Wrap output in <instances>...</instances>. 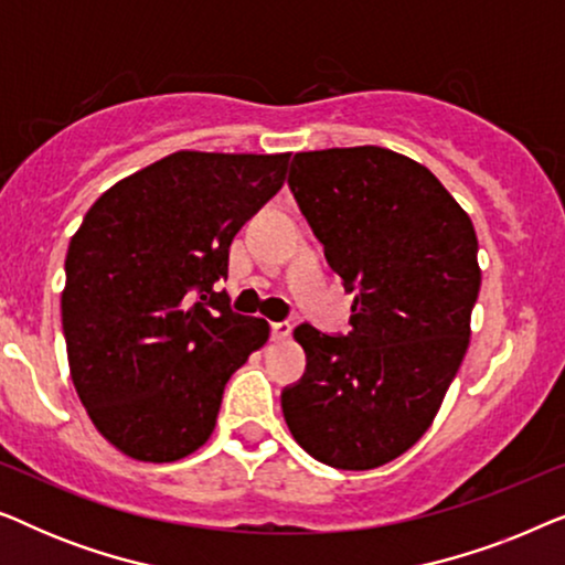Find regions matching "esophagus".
<instances>
[{
  "label": "esophagus",
  "mask_w": 565,
  "mask_h": 565,
  "mask_svg": "<svg viewBox=\"0 0 565 565\" xmlns=\"http://www.w3.org/2000/svg\"><path fill=\"white\" fill-rule=\"evenodd\" d=\"M290 331H292L290 321H275V323H269V334H273V339H277V342H280V339H288Z\"/></svg>",
  "instance_id": "obj_1"
}]
</instances>
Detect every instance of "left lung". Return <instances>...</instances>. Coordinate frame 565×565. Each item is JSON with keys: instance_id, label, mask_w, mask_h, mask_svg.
<instances>
[{"instance_id": "8db88e82", "label": "left lung", "mask_w": 565, "mask_h": 565, "mask_svg": "<svg viewBox=\"0 0 565 565\" xmlns=\"http://www.w3.org/2000/svg\"><path fill=\"white\" fill-rule=\"evenodd\" d=\"M288 188L354 303L350 334L292 331L306 373L282 388L285 422L323 466L377 468L429 429L466 358L473 223L427 167L381 146L296 153Z\"/></svg>"}]
</instances>
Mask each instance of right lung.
I'll return each mask as SVG.
<instances>
[{
    "label": "right lung",
    "instance_id": "obj_1",
    "mask_svg": "<svg viewBox=\"0 0 565 565\" xmlns=\"http://www.w3.org/2000/svg\"><path fill=\"white\" fill-rule=\"evenodd\" d=\"M288 159L177 151L113 184L68 244L61 319L74 388L130 458L172 462L205 445L228 377L267 342V323L231 311L213 285Z\"/></svg>",
    "mask_w": 565,
    "mask_h": 565
}]
</instances>
